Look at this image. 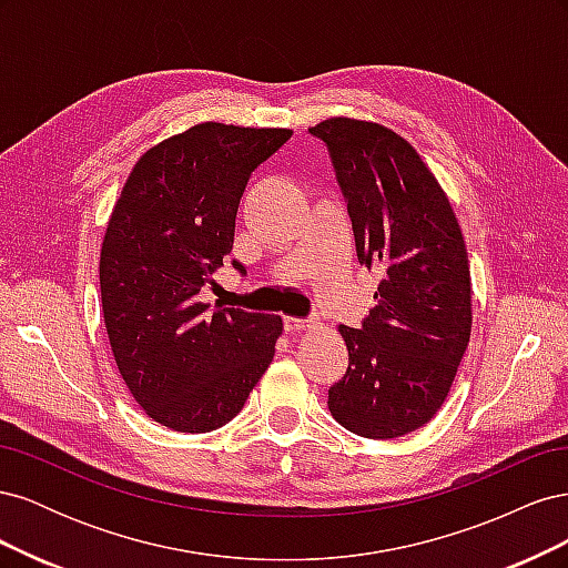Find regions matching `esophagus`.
I'll use <instances>...</instances> for the list:
<instances>
[{"label": "esophagus", "instance_id": "1", "mask_svg": "<svg viewBox=\"0 0 568 568\" xmlns=\"http://www.w3.org/2000/svg\"><path fill=\"white\" fill-rule=\"evenodd\" d=\"M311 326H315L313 320H298V317H284V329L286 332H303V329H311Z\"/></svg>", "mask_w": 568, "mask_h": 568}]
</instances>
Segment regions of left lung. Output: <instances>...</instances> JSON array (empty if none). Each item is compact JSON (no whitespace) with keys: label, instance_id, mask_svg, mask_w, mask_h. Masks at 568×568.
I'll return each mask as SVG.
<instances>
[{"label":"left lung","instance_id":"obj_1","mask_svg":"<svg viewBox=\"0 0 568 568\" xmlns=\"http://www.w3.org/2000/svg\"><path fill=\"white\" fill-rule=\"evenodd\" d=\"M311 134L329 149L359 265L382 270L363 329L338 326L348 369L329 388V412L357 436L398 438L434 419L467 351V246L448 196L400 134L355 118L322 120Z\"/></svg>","mask_w":568,"mask_h":568}]
</instances>
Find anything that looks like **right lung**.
<instances>
[{
    "label": "right lung",
    "instance_id": "obj_1",
    "mask_svg": "<svg viewBox=\"0 0 568 568\" xmlns=\"http://www.w3.org/2000/svg\"><path fill=\"white\" fill-rule=\"evenodd\" d=\"M288 136L199 123L142 153L113 205L99 261L111 351L132 398L173 432L232 422L274 357L280 315L211 311L199 294L232 251L251 173Z\"/></svg>",
    "mask_w": 568,
    "mask_h": 568
}]
</instances>
